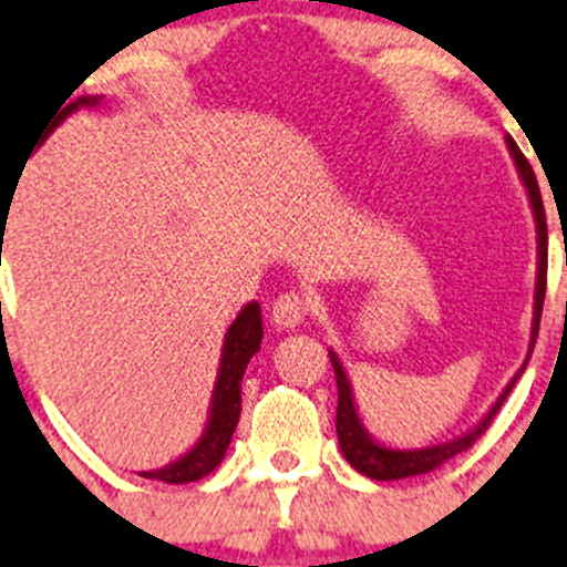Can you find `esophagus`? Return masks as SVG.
I'll use <instances>...</instances> for the list:
<instances>
[{"mask_svg": "<svg viewBox=\"0 0 567 567\" xmlns=\"http://www.w3.org/2000/svg\"><path fill=\"white\" fill-rule=\"evenodd\" d=\"M305 316H307V301H305V296L296 293V290H288V293L279 296L271 307L274 326H277V329H285V331H293L296 326L305 320Z\"/></svg>", "mask_w": 567, "mask_h": 567, "instance_id": "obj_1", "label": "esophagus"}]
</instances>
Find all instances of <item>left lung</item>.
Here are the masks:
<instances>
[{
	"label": "left lung",
	"mask_w": 567,
	"mask_h": 567,
	"mask_svg": "<svg viewBox=\"0 0 567 567\" xmlns=\"http://www.w3.org/2000/svg\"><path fill=\"white\" fill-rule=\"evenodd\" d=\"M507 151H511L513 162H516L518 175H522L524 188H527V197L532 205V216H535V230H537V277H535V307H532V334H529V351L527 359H524L522 370L511 379V384L502 390L496 403L491 405L488 414L477 422L474 427H468L463 436L450 439V442L433 444V447H416V450H398V447H386L381 444L379 439L370 436V431L364 427L362 416L357 411V400H353V390L351 381H348L346 368H342L340 357L334 351H329L331 368H334L337 375V442H340L342 455L346 461L351 463L357 472H362L364 477L370 480H403V477H414V474H427L433 468H439L442 463H447L453 455L463 453V450L472 447L480 436L485 433V427L491 425L496 411L502 409L505 398L511 394L516 381L522 379L524 368H527L532 348H535L537 340V326H540V312H543V299H546V266H548V233H546V210H543V199H540V188H537L535 173H532L529 162L524 158V153L518 151V145L513 142V136H505Z\"/></svg>",
	"instance_id": "1"
}]
</instances>
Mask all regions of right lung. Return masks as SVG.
Returning a JSON list of instances; mask_svg holds the SVG:
<instances>
[{
  "mask_svg": "<svg viewBox=\"0 0 567 567\" xmlns=\"http://www.w3.org/2000/svg\"><path fill=\"white\" fill-rule=\"evenodd\" d=\"M101 104V95H82L73 104L56 109V117H51L49 128L40 136L38 145H43L49 140L51 131L56 125L65 123L73 112L79 109H93ZM4 221V219H2ZM262 340V316L260 305L249 301L236 320L230 323L225 334V346H221V359H219V373H216L214 394H210V411L208 422H205L203 436L197 439L188 453H183L181 458L162 468H153V472H140L147 480H162V483H194V480H203L205 474L214 472L225 458L227 447H230V439L236 433L238 416H241V381L247 373L249 359L260 351Z\"/></svg>",
  "mask_w": 567,
  "mask_h": 567,
  "instance_id": "obj_1",
  "label": "right lung"
}]
</instances>
